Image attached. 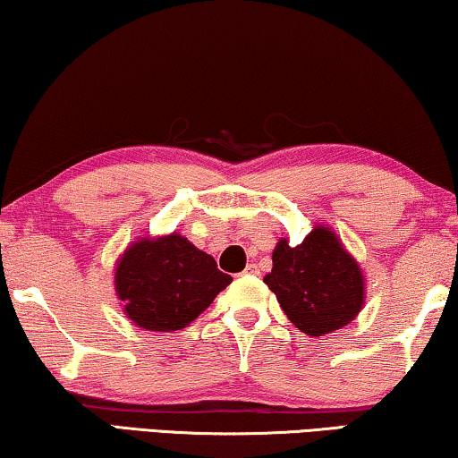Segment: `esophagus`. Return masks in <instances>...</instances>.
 <instances>
[{
  "instance_id": "esophagus-1",
  "label": "esophagus",
  "mask_w": 458,
  "mask_h": 458,
  "mask_svg": "<svg viewBox=\"0 0 458 458\" xmlns=\"http://www.w3.org/2000/svg\"><path fill=\"white\" fill-rule=\"evenodd\" d=\"M242 273L244 276H259V267L255 263H250V265H247V269H244Z\"/></svg>"
}]
</instances>
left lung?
Listing matches in <instances>:
<instances>
[{
    "mask_svg": "<svg viewBox=\"0 0 458 458\" xmlns=\"http://www.w3.org/2000/svg\"><path fill=\"white\" fill-rule=\"evenodd\" d=\"M263 277L300 331L320 337L350 325L366 300V277L339 234L317 224L296 247L282 238Z\"/></svg>",
    "mask_w": 458,
    "mask_h": 458,
    "instance_id": "left-lung-1",
    "label": "left lung"
}]
</instances>
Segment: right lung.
<instances>
[{"label":"right lung","mask_w":458,"mask_h":458,"mask_svg":"<svg viewBox=\"0 0 458 458\" xmlns=\"http://www.w3.org/2000/svg\"><path fill=\"white\" fill-rule=\"evenodd\" d=\"M230 282L214 257L179 232L138 238L114 265V294L125 317L156 333L185 329Z\"/></svg>","instance_id":"obj_1"}]
</instances>
